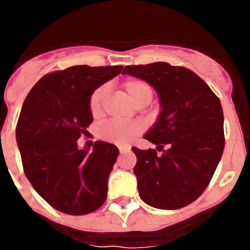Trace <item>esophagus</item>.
I'll list each match as a JSON object with an SVG mask.
<instances>
[{
    "label": "esophagus",
    "mask_w": 250,
    "mask_h": 250,
    "mask_svg": "<svg viewBox=\"0 0 250 250\" xmlns=\"http://www.w3.org/2000/svg\"><path fill=\"white\" fill-rule=\"evenodd\" d=\"M119 150H120V154H125V152H129L130 151V147L121 146V147H119Z\"/></svg>",
    "instance_id": "1"
}]
</instances>
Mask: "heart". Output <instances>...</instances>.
<instances>
[{
	"instance_id": "1",
	"label": "heart",
	"mask_w": 250,
	"mask_h": 250,
	"mask_svg": "<svg viewBox=\"0 0 250 250\" xmlns=\"http://www.w3.org/2000/svg\"><path fill=\"white\" fill-rule=\"evenodd\" d=\"M124 87L126 90L130 98L140 104L143 101H151L152 90L145 81L138 80V79H130L124 83ZM109 91V87L106 85L101 86L98 90H95L94 94L90 98V111L94 116H99L103 110V104L105 100L106 95ZM144 126L139 121L132 123H124V121H110L105 124L101 129V136L105 140L111 141L115 144L126 145L129 144L132 139L139 135L143 131Z\"/></svg>"
}]
</instances>
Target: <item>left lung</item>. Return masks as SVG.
<instances>
[{
  "label": "left lung",
  "instance_id": "obj_1",
  "mask_svg": "<svg viewBox=\"0 0 250 250\" xmlns=\"http://www.w3.org/2000/svg\"><path fill=\"white\" fill-rule=\"evenodd\" d=\"M123 74L146 81L155 90L160 112L144 139L167 150L131 147L134 174L143 202L156 209H180L202 195L224 150L222 104L189 68L167 62L125 66Z\"/></svg>",
  "mask_w": 250,
  "mask_h": 250
}]
</instances>
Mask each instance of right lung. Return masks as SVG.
Returning a JSON list of instances; mask_svg holds the SVG:
<instances>
[{"instance_id": "1", "label": "right lung", "mask_w": 250, "mask_h": 250, "mask_svg": "<svg viewBox=\"0 0 250 250\" xmlns=\"http://www.w3.org/2000/svg\"><path fill=\"white\" fill-rule=\"evenodd\" d=\"M121 70L71 66L40 79L23 101L16 126L23 170L39 195L62 213L83 215L105 203L119 149L101 140L80 149L77 140L94 120L91 95Z\"/></svg>"}]
</instances>
